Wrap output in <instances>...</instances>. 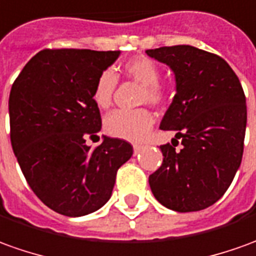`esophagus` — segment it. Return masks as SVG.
I'll return each mask as SVG.
<instances>
[{"label": "esophagus", "instance_id": "1", "mask_svg": "<svg viewBox=\"0 0 256 256\" xmlns=\"http://www.w3.org/2000/svg\"><path fill=\"white\" fill-rule=\"evenodd\" d=\"M142 149H144V145H139V144H135V145H134V152H135V154L139 153Z\"/></svg>", "mask_w": 256, "mask_h": 256}]
</instances>
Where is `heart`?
Returning <instances> with one entry per match:
<instances>
[{"instance_id": "heart-1", "label": "heart", "mask_w": 256, "mask_h": 256, "mask_svg": "<svg viewBox=\"0 0 256 256\" xmlns=\"http://www.w3.org/2000/svg\"><path fill=\"white\" fill-rule=\"evenodd\" d=\"M120 74L126 79L140 84V103L160 106L168 98V90L160 79V66L146 56H136L120 66ZM117 88V76L111 71H103L96 79L92 90V98L98 108H108L112 103V94ZM153 116L148 108L116 110L104 120L106 131L111 136L138 142L150 131Z\"/></svg>"}]
</instances>
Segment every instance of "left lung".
<instances>
[{
  "mask_svg": "<svg viewBox=\"0 0 256 256\" xmlns=\"http://www.w3.org/2000/svg\"><path fill=\"white\" fill-rule=\"evenodd\" d=\"M176 75V96L160 130L176 131L177 145L160 146L163 163L149 176L154 198L176 212L218 202L232 184L244 152L246 94L224 60L192 46L146 50ZM178 142V140H177Z\"/></svg>",
  "mask_w": 256,
  "mask_h": 256,
  "instance_id": "obj_1",
  "label": "left lung"
}]
</instances>
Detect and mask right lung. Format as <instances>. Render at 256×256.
Returning <instances> with one entry per match:
<instances>
[{
	"mask_svg": "<svg viewBox=\"0 0 256 256\" xmlns=\"http://www.w3.org/2000/svg\"><path fill=\"white\" fill-rule=\"evenodd\" d=\"M120 51L46 48L18 75L10 93L12 149L24 178L44 205L78 218L110 199L118 168L132 156L126 140L86 138L102 130L93 84Z\"/></svg>",
	"mask_w": 256,
	"mask_h": 256,
	"instance_id": "right-lung-1",
	"label": "right lung"
}]
</instances>
